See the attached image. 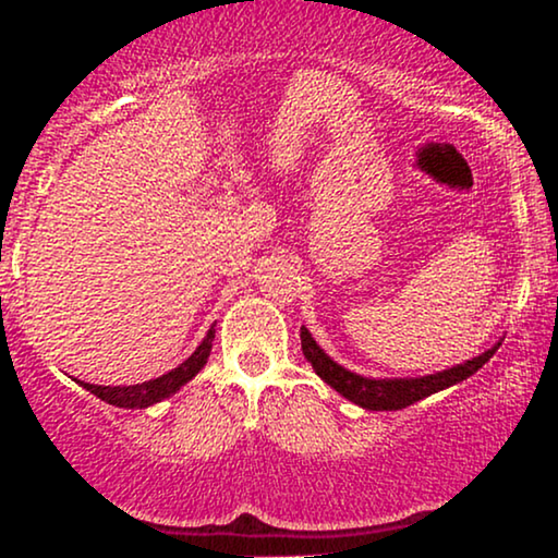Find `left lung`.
Returning <instances> with one entry per match:
<instances>
[{"instance_id": "1", "label": "left lung", "mask_w": 558, "mask_h": 558, "mask_svg": "<svg viewBox=\"0 0 558 558\" xmlns=\"http://www.w3.org/2000/svg\"><path fill=\"white\" fill-rule=\"evenodd\" d=\"M501 343H496L493 349L485 351V354L475 356V360H466L464 364H457V367L444 369V373L425 375V377H383V380H375V377H364L351 373V369L341 367L338 362H332L323 349H319L312 332L301 325V351H304L306 362L315 367V373L328 383L330 388H336L343 399L362 409H373V412H396V409L412 407L414 401L427 399L430 393H438V390L457 386V383L466 380L470 375H475L485 362L496 354V349Z\"/></svg>"}]
</instances>
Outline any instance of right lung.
Here are the masks:
<instances>
[{"instance_id":"add662e5","label":"right lung","mask_w":558,"mask_h":558,"mask_svg":"<svg viewBox=\"0 0 558 558\" xmlns=\"http://www.w3.org/2000/svg\"><path fill=\"white\" fill-rule=\"evenodd\" d=\"M213 338H215V325L209 328L207 338L198 343V349L189 356L183 364H178L175 369H170L168 375L155 377V380L138 383V386H92V383H81L83 388L92 390L96 399L112 403V407L123 409H146L151 403L168 399V396L181 390L191 377L198 375V369L204 367L209 360V351H213Z\"/></svg>"}]
</instances>
